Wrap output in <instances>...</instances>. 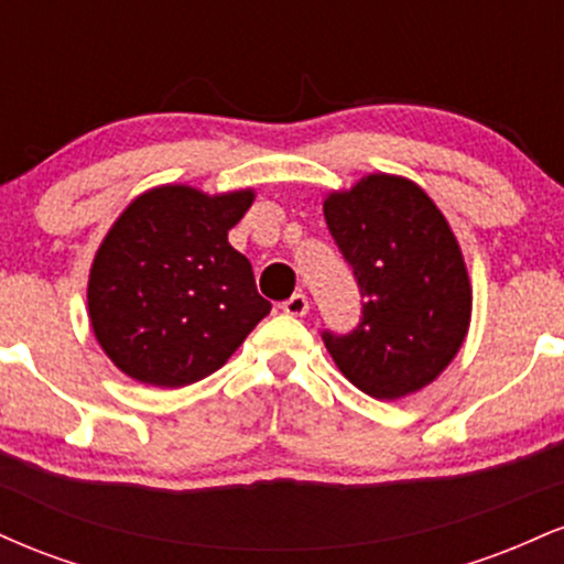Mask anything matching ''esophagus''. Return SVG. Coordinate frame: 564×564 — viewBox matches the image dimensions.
Wrapping results in <instances>:
<instances>
[{
	"instance_id": "esophagus-1",
	"label": "esophagus",
	"mask_w": 564,
	"mask_h": 564,
	"mask_svg": "<svg viewBox=\"0 0 564 564\" xmlns=\"http://www.w3.org/2000/svg\"><path fill=\"white\" fill-rule=\"evenodd\" d=\"M281 310L286 315H294V318H302V315H307L310 302H307V296H304V294H291L286 302H281Z\"/></svg>"
}]
</instances>
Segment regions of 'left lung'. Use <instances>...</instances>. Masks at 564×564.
<instances>
[{
	"label": "left lung",
	"mask_w": 564,
	"mask_h": 564,
	"mask_svg": "<svg viewBox=\"0 0 564 564\" xmlns=\"http://www.w3.org/2000/svg\"><path fill=\"white\" fill-rule=\"evenodd\" d=\"M323 215L364 296L352 332H323L334 364L377 400L419 392L469 332L471 286L451 225L416 183L381 172L332 193Z\"/></svg>",
	"instance_id": "obj_1"
}]
</instances>
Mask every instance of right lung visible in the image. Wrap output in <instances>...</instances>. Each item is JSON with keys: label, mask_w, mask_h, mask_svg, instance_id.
<instances>
[{"label": "right lung", "mask_w": 564, "mask_h": 564, "mask_svg": "<svg viewBox=\"0 0 564 564\" xmlns=\"http://www.w3.org/2000/svg\"><path fill=\"white\" fill-rule=\"evenodd\" d=\"M254 191L161 185L121 212L97 249L87 304L102 352L127 377L185 387L209 377L270 313L228 243Z\"/></svg>", "instance_id": "add662e5"}]
</instances>
